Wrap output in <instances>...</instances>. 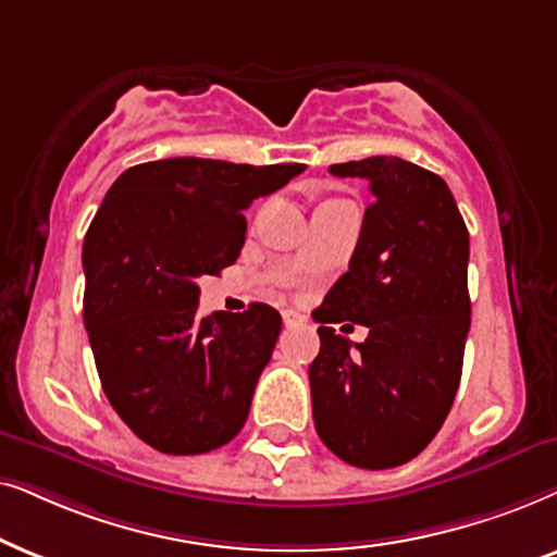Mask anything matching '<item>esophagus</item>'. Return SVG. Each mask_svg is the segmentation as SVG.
<instances>
[{
	"label": "esophagus",
	"mask_w": 557,
	"mask_h": 557,
	"mask_svg": "<svg viewBox=\"0 0 557 557\" xmlns=\"http://www.w3.org/2000/svg\"><path fill=\"white\" fill-rule=\"evenodd\" d=\"M300 321H302L300 313H295V310H283V323L285 325H295V323H300Z\"/></svg>",
	"instance_id": "1"
}]
</instances>
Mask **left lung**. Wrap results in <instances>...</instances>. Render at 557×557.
I'll return each mask as SVG.
<instances>
[{"instance_id":"left-lung-1","label":"left lung","mask_w":557,"mask_h":557,"mask_svg":"<svg viewBox=\"0 0 557 557\" xmlns=\"http://www.w3.org/2000/svg\"><path fill=\"white\" fill-rule=\"evenodd\" d=\"M374 193L348 272L313 318L321 351L308 369L321 441L359 469H395L435 438L461 382L471 325L469 228L446 181L376 154L329 168ZM370 329L351 345L330 329Z\"/></svg>"}]
</instances>
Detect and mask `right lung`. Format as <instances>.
<instances>
[{"label": "right lung", "instance_id": "add662e5", "mask_svg": "<svg viewBox=\"0 0 557 557\" xmlns=\"http://www.w3.org/2000/svg\"><path fill=\"white\" fill-rule=\"evenodd\" d=\"M306 165L170 158L124 170L84 239V325L103 395L147 446L221 448L247 422L283 318L264 302L198 318V277L234 264L244 211Z\"/></svg>", "mask_w": 557, "mask_h": 557}]
</instances>
